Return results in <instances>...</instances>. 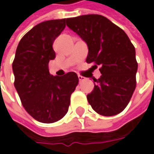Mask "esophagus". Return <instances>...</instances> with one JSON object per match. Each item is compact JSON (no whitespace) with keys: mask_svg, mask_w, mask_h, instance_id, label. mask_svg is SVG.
<instances>
[{"mask_svg":"<svg viewBox=\"0 0 154 154\" xmlns=\"http://www.w3.org/2000/svg\"><path fill=\"white\" fill-rule=\"evenodd\" d=\"M78 78H79L80 82L83 81V80H85V77H83V76H81V75H78Z\"/></svg>","mask_w":154,"mask_h":154,"instance_id":"1","label":"esophagus"}]
</instances>
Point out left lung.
<instances>
[{
	"mask_svg": "<svg viewBox=\"0 0 154 154\" xmlns=\"http://www.w3.org/2000/svg\"><path fill=\"white\" fill-rule=\"evenodd\" d=\"M71 30L88 46L87 63L99 66L102 74L94 79L88 103L99 115L110 116L126 108L136 87L138 63L135 49L124 31L99 14L81 15L66 20Z\"/></svg>",
	"mask_w": 154,
	"mask_h": 154,
	"instance_id": "left-lung-1",
	"label": "left lung"
}]
</instances>
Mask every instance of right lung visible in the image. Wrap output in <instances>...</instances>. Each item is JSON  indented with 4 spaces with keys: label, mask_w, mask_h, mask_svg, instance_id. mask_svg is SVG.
<instances>
[{
    "label": "right lung",
    "mask_w": 154,
    "mask_h": 154,
    "mask_svg": "<svg viewBox=\"0 0 154 154\" xmlns=\"http://www.w3.org/2000/svg\"><path fill=\"white\" fill-rule=\"evenodd\" d=\"M66 19L42 22L21 38L13 62L14 86L28 114L44 123L61 120L67 114L71 94L79 83L74 72L53 76L49 62L56 58L55 39L66 26Z\"/></svg>",
    "instance_id": "add662e5"
}]
</instances>
